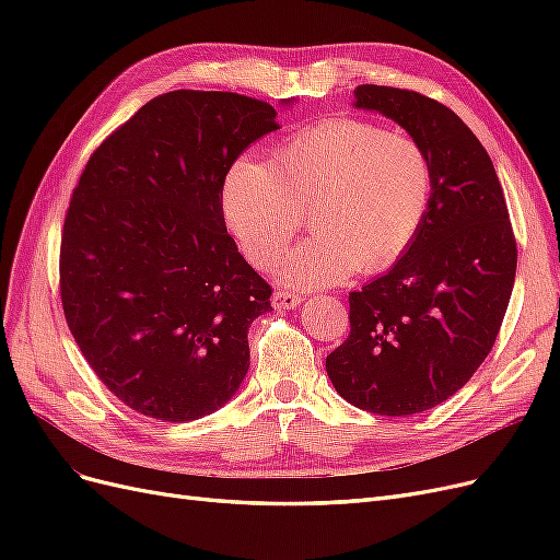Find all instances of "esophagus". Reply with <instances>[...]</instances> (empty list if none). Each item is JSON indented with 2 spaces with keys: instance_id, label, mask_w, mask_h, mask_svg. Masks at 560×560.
<instances>
[{
  "instance_id": "obj_1",
  "label": "esophagus",
  "mask_w": 560,
  "mask_h": 560,
  "mask_svg": "<svg viewBox=\"0 0 560 560\" xmlns=\"http://www.w3.org/2000/svg\"><path fill=\"white\" fill-rule=\"evenodd\" d=\"M301 301H303V296H301V294H294V292H287V290H276V292H273V306L280 308V311L296 308Z\"/></svg>"
}]
</instances>
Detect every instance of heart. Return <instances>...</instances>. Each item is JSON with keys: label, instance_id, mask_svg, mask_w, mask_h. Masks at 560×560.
<instances>
[{"label": "heart", "instance_id": "b5f03b06", "mask_svg": "<svg viewBox=\"0 0 560 560\" xmlns=\"http://www.w3.org/2000/svg\"><path fill=\"white\" fill-rule=\"evenodd\" d=\"M432 161L416 138L360 118H331L282 142L273 171L235 159L219 186L224 222L249 264L268 268L303 224L313 238L284 252L280 282L315 290L393 266L425 222Z\"/></svg>", "mask_w": 560, "mask_h": 560}]
</instances>
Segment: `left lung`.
Instances as JSON below:
<instances>
[{"mask_svg": "<svg viewBox=\"0 0 560 560\" xmlns=\"http://www.w3.org/2000/svg\"><path fill=\"white\" fill-rule=\"evenodd\" d=\"M354 107L416 138L432 161L425 222L404 257L350 292V336L327 354L336 393L378 416H411L455 395L493 348L516 276V238L488 151L436 100L362 83Z\"/></svg>", "mask_w": 560, "mask_h": 560, "instance_id": "8db88e82", "label": "left lung"}]
</instances>
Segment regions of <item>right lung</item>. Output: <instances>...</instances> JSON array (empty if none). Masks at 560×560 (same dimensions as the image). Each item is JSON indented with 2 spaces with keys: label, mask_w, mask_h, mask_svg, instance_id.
Returning <instances> with one entry per match:
<instances>
[{
  "label": "right lung",
  "mask_w": 560,
  "mask_h": 560,
  "mask_svg": "<svg viewBox=\"0 0 560 560\" xmlns=\"http://www.w3.org/2000/svg\"><path fill=\"white\" fill-rule=\"evenodd\" d=\"M264 100L171 91L100 144L72 191L60 301L95 376L132 411L184 422L226 404L270 284L226 233L219 186L278 130Z\"/></svg>",
  "instance_id": "right-lung-1"
}]
</instances>
